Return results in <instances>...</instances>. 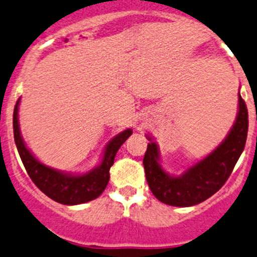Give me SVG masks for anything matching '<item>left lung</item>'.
Segmentation results:
<instances>
[{"mask_svg": "<svg viewBox=\"0 0 257 257\" xmlns=\"http://www.w3.org/2000/svg\"><path fill=\"white\" fill-rule=\"evenodd\" d=\"M248 113L238 95V114L225 141L205 159L187 169L182 176L171 177L159 164L158 147L151 141L143 158L146 178L152 193L161 202L188 207L203 202L226 183L246 144Z\"/></svg>", "mask_w": 257, "mask_h": 257, "instance_id": "8db88e82", "label": "left lung"}]
</instances>
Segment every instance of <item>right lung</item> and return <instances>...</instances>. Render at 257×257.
<instances>
[{"label": "right lung", "instance_id": "1", "mask_svg": "<svg viewBox=\"0 0 257 257\" xmlns=\"http://www.w3.org/2000/svg\"><path fill=\"white\" fill-rule=\"evenodd\" d=\"M20 99L14 109L15 143H16L17 151L21 157L25 169L37 188L44 192L47 197L62 205H80V203L89 202L99 197L105 189L110 178L109 169L113 166L116 152L120 148L121 144L128 139V137H131V129L121 132L109 142L103 161L95 169L81 176H71V174L62 173L40 163L32 156L31 152L26 148L22 141L21 133H20L19 114H17Z\"/></svg>", "mask_w": 257, "mask_h": 257}]
</instances>
